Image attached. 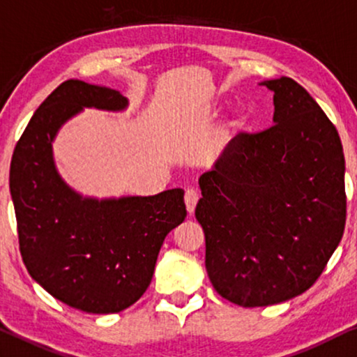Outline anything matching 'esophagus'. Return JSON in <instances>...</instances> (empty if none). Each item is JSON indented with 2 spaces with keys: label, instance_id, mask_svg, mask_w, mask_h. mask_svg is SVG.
I'll use <instances>...</instances> for the list:
<instances>
[{
  "label": "esophagus",
  "instance_id": "esophagus-1",
  "mask_svg": "<svg viewBox=\"0 0 357 357\" xmlns=\"http://www.w3.org/2000/svg\"><path fill=\"white\" fill-rule=\"evenodd\" d=\"M199 201V192L196 189H188L186 196H184V202H186V208L189 215H192L194 208H196V204Z\"/></svg>",
  "mask_w": 357,
  "mask_h": 357
}]
</instances>
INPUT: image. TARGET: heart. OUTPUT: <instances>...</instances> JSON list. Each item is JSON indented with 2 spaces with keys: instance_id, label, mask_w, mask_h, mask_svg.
<instances>
[{
  "instance_id": "obj_1",
  "label": "heart",
  "mask_w": 357,
  "mask_h": 357,
  "mask_svg": "<svg viewBox=\"0 0 357 357\" xmlns=\"http://www.w3.org/2000/svg\"><path fill=\"white\" fill-rule=\"evenodd\" d=\"M213 111H215V109H213ZM213 111H211L208 114H212ZM248 122H250V112H248V109H246V107H238V109H236V111H235V114H234V119H231L230 123H228L227 134L223 135V139H225V137L228 135V132H230V130H240V129H243V127L248 126Z\"/></svg>"
}]
</instances>
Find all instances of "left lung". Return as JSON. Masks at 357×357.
I'll return each instance as SVG.
<instances>
[{
  "label": "left lung",
  "mask_w": 357,
  "mask_h": 357,
  "mask_svg": "<svg viewBox=\"0 0 357 357\" xmlns=\"http://www.w3.org/2000/svg\"><path fill=\"white\" fill-rule=\"evenodd\" d=\"M271 129L236 135L199 178L206 269L223 298L266 307L301 296L338 248L346 222L338 130L301 84L281 76Z\"/></svg>",
  "instance_id": "obj_1"
}]
</instances>
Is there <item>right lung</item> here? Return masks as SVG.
Instances as JSON below:
<instances>
[{"mask_svg": "<svg viewBox=\"0 0 357 357\" xmlns=\"http://www.w3.org/2000/svg\"><path fill=\"white\" fill-rule=\"evenodd\" d=\"M121 91L79 79L61 83L34 112L14 149L9 191L31 278L86 313H117L150 286L165 236L186 218L183 189L155 196L93 197L75 191L55 165L61 127L84 109L122 112Z\"/></svg>", "mask_w": 357, "mask_h": 357, "instance_id": "1", "label": "right lung"}]
</instances>
